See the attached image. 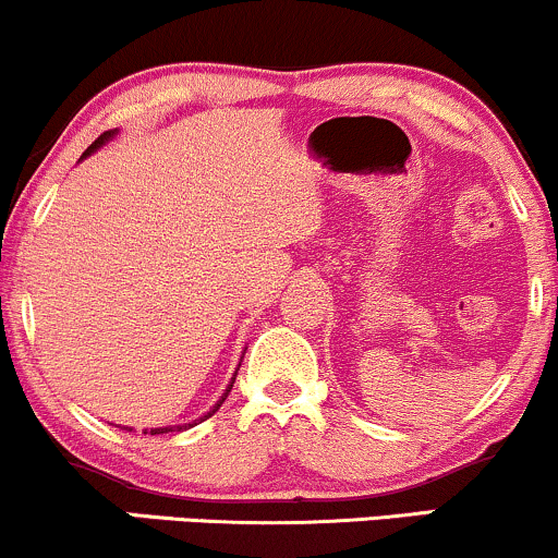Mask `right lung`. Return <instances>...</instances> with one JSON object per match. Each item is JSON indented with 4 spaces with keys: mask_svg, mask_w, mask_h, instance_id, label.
<instances>
[{
    "mask_svg": "<svg viewBox=\"0 0 558 558\" xmlns=\"http://www.w3.org/2000/svg\"><path fill=\"white\" fill-rule=\"evenodd\" d=\"M114 136V133L112 131H107V133H101V136L99 138H96L94 141V144L92 146H88V149L86 151H83V157H88V155H92V151H96V149H99V146L101 144H105V141H110ZM233 383H235V377H233ZM233 383H230V386H228V390H226V396H222V399H220V403L222 401H226L228 399V393H230V388H233ZM220 403H217V407L213 409V412H209V414H215L217 412V409H220ZM209 414H207V417H209ZM207 417H204V420H207ZM194 425H196V422H194ZM191 427V425H189ZM128 430H131V427H128ZM172 430V427H155V430H151V435H159V433H170ZM181 430H183V427H181ZM146 433V430H144Z\"/></svg>",
    "mask_w": 558,
    "mask_h": 558,
    "instance_id": "right-lung-1",
    "label": "right lung"
}]
</instances>
